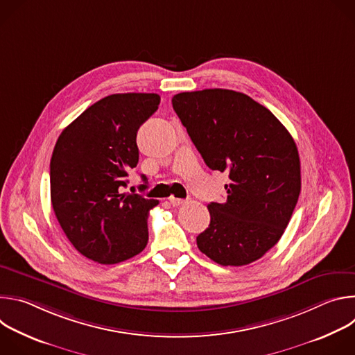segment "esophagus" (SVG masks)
<instances>
[{
  "label": "esophagus",
  "instance_id": "esophagus-1",
  "mask_svg": "<svg viewBox=\"0 0 355 355\" xmlns=\"http://www.w3.org/2000/svg\"><path fill=\"white\" fill-rule=\"evenodd\" d=\"M168 200H170V204L173 205V207H180V205H182L184 204V199H181V198H175V196H170L168 198Z\"/></svg>",
  "mask_w": 355,
  "mask_h": 355
}]
</instances>
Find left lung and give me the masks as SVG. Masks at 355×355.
Here are the masks:
<instances>
[{
	"mask_svg": "<svg viewBox=\"0 0 355 355\" xmlns=\"http://www.w3.org/2000/svg\"><path fill=\"white\" fill-rule=\"evenodd\" d=\"M173 108L211 170L227 171L223 204L211 202L198 248L220 266H247L274 247L300 192V162L286 128L261 104L232 89L180 92Z\"/></svg>",
	"mask_w": 355,
	"mask_h": 355,
	"instance_id": "obj_1",
	"label": "left lung"
}]
</instances>
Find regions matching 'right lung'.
I'll use <instances>...</instances> for the list:
<instances>
[{
  "instance_id": "1",
  "label": "right lung",
  "mask_w": 355,
  "mask_h": 355,
  "mask_svg": "<svg viewBox=\"0 0 355 355\" xmlns=\"http://www.w3.org/2000/svg\"><path fill=\"white\" fill-rule=\"evenodd\" d=\"M160 104L157 94H112L59 136L50 160V198L70 243L87 259L116 264L144 250L147 216L159 202L121 193L137 166L136 135ZM143 181L146 180L141 175Z\"/></svg>"
}]
</instances>
